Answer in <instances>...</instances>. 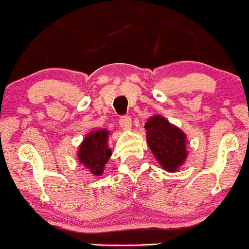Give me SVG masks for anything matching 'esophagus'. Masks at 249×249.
Here are the masks:
<instances>
[{"mask_svg":"<svg viewBox=\"0 0 249 249\" xmlns=\"http://www.w3.org/2000/svg\"><path fill=\"white\" fill-rule=\"evenodd\" d=\"M119 124L124 129H129V128L132 127V119H130V116H128V115H124V116L120 117Z\"/></svg>","mask_w":249,"mask_h":249,"instance_id":"obj_1","label":"esophagus"}]
</instances>
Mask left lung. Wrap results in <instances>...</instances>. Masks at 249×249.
I'll use <instances>...</instances> for the list:
<instances>
[{"instance_id":"1","label":"left lung","mask_w":249,"mask_h":249,"mask_svg":"<svg viewBox=\"0 0 249 249\" xmlns=\"http://www.w3.org/2000/svg\"><path fill=\"white\" fill-rule=\"evenodd\" d=\"M147 142L162 167L175 172L185 160L186 136L180 129L161 116H153L146 122Z\"/></svg>"}]
</instances>
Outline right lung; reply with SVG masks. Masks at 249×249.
<instances>
[{
    "label": "right lung",
    "instance_id": "obj_1",
    "mask_svg": "<svg viewBox=\"0 0 249 249\" xmlns=\"http://www.w3.org/2000/svg\"><path fill=\"white\" fill-rule=\"evenodd\" d=\"M108 130L100 129L89 133L79 146L78 159L84 166L91 171L92 175H102L104 165L111 156L108 147Z\"/></svg>",
    "mask_w": 249,
    "mask_h": 249
}]
</instances>
